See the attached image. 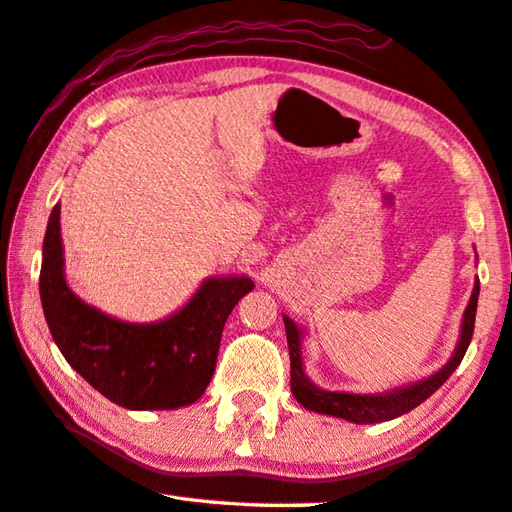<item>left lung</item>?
Segmentation results:
<instances>
[{
	"label": "left lung",
	"mask_w": 512,
	"mask_h": 512,
	"mask_svg": "<svg viewBox=\"0 0 512 512\" xmlns=\"http://www.w3.org/2000/svg\"><path fill=\"white\" fill-rule=\"evenodd\" d=\"M477 300H479V280L475 284V291L468 302V309L463 313V327H461V340L454 351L452 360L434 376L421 380L412 387L398 389L394 394L385 396H356V394H338V392H324V389L315 387L302 371V358H300V331L295 324L284 318L286 327V340H288V353H291V389L297 403L304 405L306 410L347 418L351 423H383L392 421L396 416H403L416 405H421L425 398H430L436 389H439L445 380H448L454 369L459 367L468 351L472 340V331H475V315H477Z\"/></svg>",
	"instance_id": "left-lung-1"
}]
</instances>
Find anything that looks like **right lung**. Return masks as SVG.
<instances>
[{"mask_svg": "<svg viewBox=\"0 0 512 512\" xmlns=\"http://www.w3.org/2000/svg\"><path fill=\"white\" fill-rule=\"evenodd\" d=\"M248 291V277H210L183 309L156 324H129L91 309L62 273L60 206L46 226L40 297L46 324L69 365L127 410H174L206 392L215 374L221 331Z\"/></svg>", "mask_w": 512, "mask_h": 512, "instance_id": "obj_1", "label": "right lung"}]
</instances>
